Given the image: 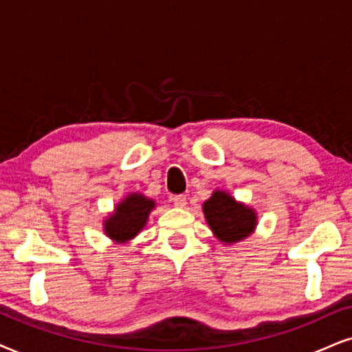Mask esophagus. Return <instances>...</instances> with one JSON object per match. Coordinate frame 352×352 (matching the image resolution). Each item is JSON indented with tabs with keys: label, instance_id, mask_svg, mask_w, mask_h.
I'll return each instance as SVG.
<instances>
[{
	"label": "esophagus",
	"instance_id": "34e87169",
	"mask_svg": "<svg viewBox=\"0 0 352 352\" xmlns=\"http://www.w3.org/2000/svg\"><path fill=\"white\" fill-rule=\"evenodd\" d=\"M172 201L177 208H184L186 204V197H185V195H175V197L172 198Z\"/></svg>",
	"mask_w": 352,
	"mask_h": 352
}]
</instances>
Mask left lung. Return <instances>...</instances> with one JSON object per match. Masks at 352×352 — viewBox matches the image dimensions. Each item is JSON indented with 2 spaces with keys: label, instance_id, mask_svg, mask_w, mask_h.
Listing matches in <instances>:
<instances>
[{
  "label": "left lung",
  "instance_id": "1",
  "mask_svg": "<svg viewBox=\"0 0 352 352\" xmlns=\"http://www.w3.org/2000/svg\"><path fill=\"white\" fill-rule=\"evenodd\" d=\"M203 211L209 228L221 242L226 243L248 237L256 226L253 209L237 203L224 191H214L212 197L203 204Z\"/></svg>",
  "mask_w": 352,
  "mask_h": 352
}]
</instances>
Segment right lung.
Listing matches in <instances>:
<instances>
[{
	"label": "right lung",
	"mask_w": 352,
	"mask_h": 352,
	"mask_svg": "<svg viewBox=\"0 0 352 352\" xmlns=\"http://www.w3.org/2000/svg\"><path fill=\"white\" fill-rule=\"evenodd\" d=\"M153 208V199L144 198L143 195L138 193L130 195L118 204L113 214L105 221L107 235L117 242H126L133 239L144 228Z\"/></svg>",
	"instance_id": "obj_1"
}]
</instances>
